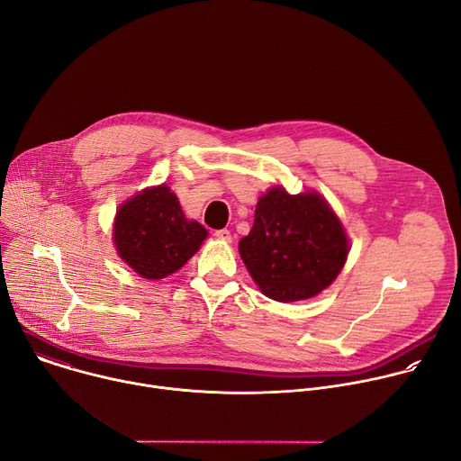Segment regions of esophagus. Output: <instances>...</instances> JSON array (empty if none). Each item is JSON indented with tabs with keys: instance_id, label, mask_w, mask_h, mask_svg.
Here are the masks:
<instances>
[{
	"instance_id": "34e87169",
	"label": "esophagus",
	"mask_w": 461,
	"mask_h": 461,
	"mask_svg": "<svg viewBox=\"0 0 461 461\" xmlns=\"http://www.w3.org/2000/svg\"><path fill=\"white\" fill-rule=\"evenodd\" d=\"M215 237H217L219 240H224V242H230V240H231L230 230H217V231H215Z\"/></svg>"
}]
</instances>
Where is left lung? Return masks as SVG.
Here are the masks:
<instances>
[{
  "mask_svg": "<svg viewBox=\"0 0 461 461\" xmlns=\"http://www.w3.org/2000/svg\"><path fill=\"white\" fill-rule=\"evenodd\" d=\"M348 251L341 221L317 191L290 194L281 185L260 196L253 228L239 242L260 292L281 303L310 299L330 286Z\"/></svg>",
  "mask_w": 461,
  "mask_h": 461,
  "instance_id": "1",
  "label": "left lung"
}]
</instances>
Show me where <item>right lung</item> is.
<instances>
[{
	"instance_id": "right-lung-1",
	"label": "right lung",
	"mask_w": 461,
	"mask_h": 461,
	"mask_svg": "<svg viewBox=\"0 0 461 461\" xmlns=\"http://www.w3.org/2000/svg\"><path fill=\"white\" fill-rule=\"evenodd\" d=\"M208 231L185 219L176 194L166 185L140 191L114 217L113 240L120 258L144 279H164L201 248Z\"/></svg>"
}]
</instances>
